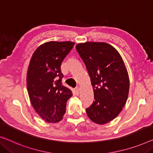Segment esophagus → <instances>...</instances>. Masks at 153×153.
<instances>
[{
  "label": "esophagus",
  "instance_id": "34e87169",
  "mask_svg": "<svg viewBox=\"0 0 153 153\" xmlns=\"http://www.w3.org/2000/svg\"><path fill=\"white\" fill-rule=\"evenodd\" d=\"M79 90H80V88H79V87L76 88V94L77 95L79 94Z\"/></svg>",
  "mask_w": 153,
  "mask_h": 153
}]
</instances>
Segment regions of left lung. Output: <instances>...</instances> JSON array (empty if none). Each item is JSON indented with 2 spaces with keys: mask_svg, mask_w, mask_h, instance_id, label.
Wrapping results in <instances>:
<instances>
[{
  "mask_svg": "<svg viewBox=\"0 0 153 153\" xmlns=\"http://www.w3.org/2000/svg\"><path fill=\"white\" fill-rule=\"evenodd\" d=\"M90 77L94 101L86 113L93 122L105 124L120 113L127 101L130 81L121 55L105 43L76 45Z\"/></svg>",
  "mask_w": 153,
  "mask_h": 153,
  "instance_id": "left-lung-1",
  "label": "left lung"
}]
</instances>
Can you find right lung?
<instances>
[{
  "mask_svg": "<svg viewBox=\"0 0 153 153\" xmlns=\"http://www.w3.org/2000/svg\"><path fill=\"white\" fill-rule=\"evenodd\" d=\"M74 45L70 41H50L41 45L32 55L27 74L30 102L40 117L48 123L63 119L72 91L62 85L61 65Z\"/></svg>",
  "mask_w": 153,
  "mask_h": 153,
  "instance_id": "add662e5",
  "label": "right lung"
}]
</instances>
